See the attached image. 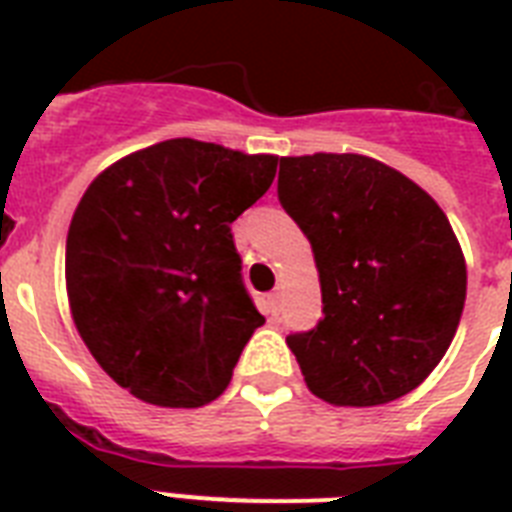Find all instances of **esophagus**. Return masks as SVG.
<instances>
[{"label":"esophagus","mask_w":512,"mask_h":512,"mask_svg":"<svg viewBox=\"0 0 512 512\" xmlns=\"http://www.w3.org/2000/svg\"><path fill=\"white\" fill-rule=\"evenodd\" d=\"M263 308H265V313H268V316H276V313H279V295L273 292V295L265 297Z\"/></svg>","instance_id":"esophagus-1"}]
</instances>
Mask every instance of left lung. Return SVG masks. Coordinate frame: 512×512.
Returning a JSON list of instances; mask_svg holds the SVG:
<instances>
[{
    "label": "left lung",
    "instance_id": "obj_1",
    "mask_svg": "<svg viewBox=\"0 0 512 512\" xmlns=\"http://www.w3.org/2000/svg\"><path fill=\"white\" fill-rule=\"evenodd\" d=\"M279 201L308 236L324 319L289 335L305 385L335 406L412 393L460 327L468 268L444 209L364 154L281 156Z\"/></svg>",
    "mask_w": 512,
    "mask_h": 512
}]
</instances>
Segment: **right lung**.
Listing matches in <instances>:
<instances>
[{"label": "right lung", "instance_id": "right-lung-1", "mask_svg": "<svg viewBox=\"0 0 512 512\" xmlns=\"http://www.w3.org/2000/svg\"><path fill=\"white\" fill-rule=\"evenodd\" d=\"M279 156L162 140L100 172L66 239L71 319L103 372L167 409L215 401L265 319L241 284L231 223Z\"/></svg>", "mask_w": 512, "mask_h": 512}]
</instances>
